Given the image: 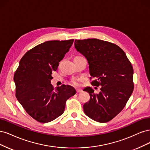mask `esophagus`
I'll return each mask as SVG.
<instances>
[{
  "instance_id": "esophagus-1",
  "label": "esophagus",
  "mask_w": 150,
  "mask_h": 150,
  "mask_svg": "<svg viewBox=\"0 0 150 150\" xmlns=\"http://www.w3.org/2000/svg\"><path fill=\"white\" fill-rule=\"evenodd\" d=\"M76 92L77 93H81V92H82V90L80 89V88H77L76 89Z\"/></svg>"
}]
</instances>
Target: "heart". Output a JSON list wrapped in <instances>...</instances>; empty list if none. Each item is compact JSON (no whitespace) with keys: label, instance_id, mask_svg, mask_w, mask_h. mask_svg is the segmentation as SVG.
Returning a JSON list of instances; mask_svg holds the SVG:
<instances>
[{"label":"heart","instance_id":"1","mask_svg":"<svg viewBox=\"0 0 150 150\" xmlns=\"http://www.w3.org/2000/svg\"><path fill=\"white\" fill-rule=\"evenodd\" d=\"M79 79H74L73 80V81H72V82H73V83L75 85H79Z\"/></svg>","mask_w":150,"mask_h":150}]
</instances>
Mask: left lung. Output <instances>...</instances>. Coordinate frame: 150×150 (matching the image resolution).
I'll list each match as a JSON object with an SVG mask.
<instances>
[{"label": "left lung", "instance_id": "left-lung-1", "mask_svg": "<svg viewBox=\"0 0 150 150\" xmlns=\"http://www.w3.org/2000/svg\"><path fill=\"white\" fill-rule=\"evenodd\" d=\"M77 52L88 61L91 84L101 86L99 93L85 87L90 100L83 105L86 116L100 123L108 122L125 107L133 88V69L123 50L117 45L97 38L75 40Z\"/></svg>", "mask_w": 150, "mask_h": 150}]
</instances>
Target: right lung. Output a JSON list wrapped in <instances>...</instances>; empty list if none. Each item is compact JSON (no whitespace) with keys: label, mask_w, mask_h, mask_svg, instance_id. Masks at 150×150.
Returning <instances> with one entry per match:
<instances>
[{"label":"right lung","mask_w":150,"mask_h":150,"mask_svg":"<svg viewBox=\"0 0 150 150\" xmlns=\"http://www.w3.org/2000/svg\"><path fill=\"white\" fill-rule=\"evenodd\" d=\"M74 40L46 41L28 51L19 62L13 76L16 97L26 112L40 123L60 117L67 100L76 93L70 85L54 89L51 84L52 71L57 70Z\"/></svg>","instance_id":"right-lung-1"}]
</instances>
